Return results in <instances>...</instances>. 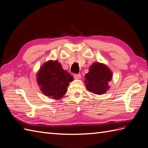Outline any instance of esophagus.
<instances>
[{
    "label": "esophagus",
    "mask_w": 148,
    "mask_h": 148,
    "mask_svg": "<svg viewBox=\"0 0 148 148\" xmlns=\"http://www.w3.org/2000/svg\"><path fill=\"white\" fill-rule=\"evenodd\" d=\"M81 77V76L80 74H74V77L75 78V79H80Z\"/></svg>",
    "instance_id": "obj_1"
}]
</instances>
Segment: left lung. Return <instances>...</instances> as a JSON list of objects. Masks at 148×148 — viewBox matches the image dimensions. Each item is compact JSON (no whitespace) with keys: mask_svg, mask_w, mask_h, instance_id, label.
<instances>
[{"mask_svg":"<svg viewBox=\"0 0 148 148\" xmlns=\"http://www.w3.org/2000/svg\"><path fill=\"white\" fill-rule=\"evenodd\" d=\"M112 78V72L108 66L97 62L90 66L89 72L84 76V83L89 92L102 95L109 89V82Z\"/></svg>","mask_w":148,"mask_h":148,"instance_id":"left-lung-1","label":"left lung"}]
</instances>
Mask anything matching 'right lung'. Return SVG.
I'll list each match as a JSON object with an SVG mask.
<instances>
[{"instance_id":"add662e5","label":"right lung","mask_w":148,"mask_h":148,"mask_svg":"<svg viewBox=\"0 0 148 148\" xmlns=\"http://www.w3.org/2000/svg\"><path fill=\"white\" fill-rule=\"evenodd\" d=\"M37 82L42 93L49 98L60 100L67 92L73 77L63 69L57 60L45 62L37 74Z\"/></svg>"}]
</instances>
